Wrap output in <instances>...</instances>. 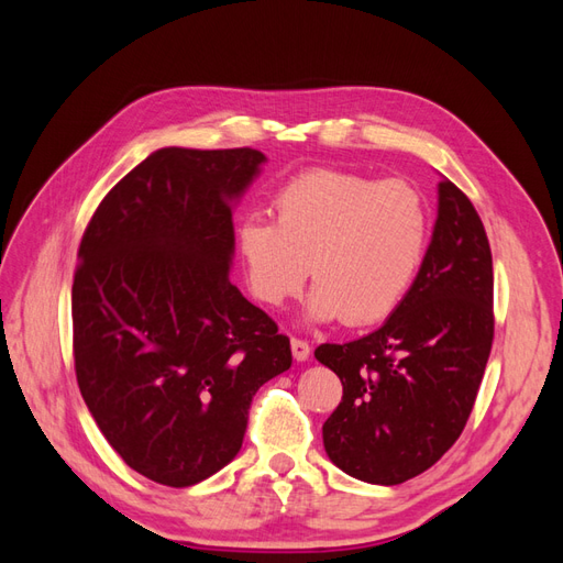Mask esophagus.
I'll use <instances>...</instances> for the list:
<instances>
[{"label":"esophagus","mask_w":563,"mask_h":563,"mask_svg":"<svg viewBox=\"0 0 563 563\" xmlns=\"http://www.w3.org/2000/svg\"><path fill=\"white\" fill-rule=\"evenodd\" d=\"M291 352H294V360H296V362H308V360H310V345H308V340L291 338Z\"/></svg>","instance_id":"esophagus-1"}]
</instances>
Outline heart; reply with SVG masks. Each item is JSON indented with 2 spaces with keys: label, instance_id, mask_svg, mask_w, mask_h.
<instances>
[{
  "label": "heart",
  "instance_id": "heart-1",
  "mask_svg": "<svg viewBox=\"0 0 563 563\" xmlns=\"http://www.w3.org/2000/svg\"><path fill=\"white\" fill-rule=\"evenodd\" d=\"M272 213L249 216L236 249L251 294L277 308L310 275L308 317L352 327L380 321L416 282L430 240V216L418 190L401 180L343 168H310L272 195Z\"/></svg>",
  "mask_w": 563,
  "mask_h": 563
}]
</instances>
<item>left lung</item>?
Wrapping results in <instances>:
<instances>
[{"mask_svg": "<svg viewBox=\"0 0 563 563\" xmlns=\"http://www.w3.org/2000/svg\"><path fill=\"white\" fill-rule=\"evenodd\" d=\"M493 343V258L479 213L444 178L418 277L378 331L319 345L343 383L323 422L331 463L395 486L430 470L465 430Z\"/></svg>", "mask_w": 563, "mask_h": 563, "instance_id": "1", "label": "left lung"}]
</instances>
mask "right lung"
I'll return each mask as SVG.
<instances>
[{"label": "right lung", "instance_id": "1", "mask_svg": "<svg viewBox=\"0 0 563 563\" xmlns=\"http://www.w3.org/2000/svg\"><path fill=\"white\" fill-rule=\"evenodd\" d=\"M265 155L162 147L119 180L81 236L73 347L108 444L147 479L185 488L240 453L261 385L291 343L230 282L232 209Z\"/></svg>", "mask_w": 563, "mask_h": 563}]
</instances>
